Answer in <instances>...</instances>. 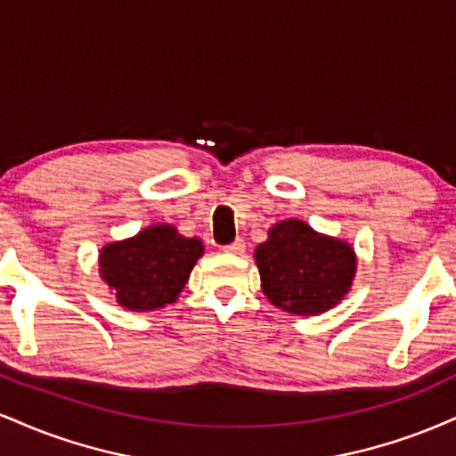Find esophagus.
Returning <instances> with one entry per match:
<instances>
[{
    "mask_svg": "<svg viewBox=\"0 0 456 456\" xmlns=\"http://www.w3.org/2000/svg\"><path fill=\"white\" fill-rule=\"evenodd\" d=\"M244 248H246V244H244V240H235V242H232V244H227L224 246V253H229V255H242L244 253Z\"/></svg>",
    "mask_w": 456,
    "mask_h": 456,
    "instance_id": "esophagus-1",
    "label": "esophagus"
}]
</instances>
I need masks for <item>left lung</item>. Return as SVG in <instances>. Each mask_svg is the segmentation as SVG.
Instances as JSON below:
<instances>
[{
	"label": "left lung",
	"mask_w": 456,
	"mask_h": 456,
	"mask_svg": "<svg viewBox=\"0 0 456 456\" xmlns=\"http://www.w3.org/2000/svg\"><path fill=\"white\" fill-rule=\"evenodd\" d=\"M253 257L264 296L294 315H322L337 306L352 289L358 268L352 244L319 233L300 218L272 224Z\"/></svg>",
	"instance_id": "1"
}]
</instances>
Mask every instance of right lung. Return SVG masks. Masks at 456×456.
I'll return each mask as SVG.
<instances>
[{
    "mask_svg": "<svg viewBox=\"0 0 456 456\" xmlns=\"http://www.w3.org/2000/svg\"><path fill=\"white\" fill-rule=\"evenodd\" d=\"M203 250L199 238H186L169 223H156L133 238L104 244L98 274L126 311H159L180 297Z\"/></svg>",
    "mask_w": 456,
    "mask_h": 456,
    "instance_id": "obj_1",
    "label": "right lung"
}]
</instances>
